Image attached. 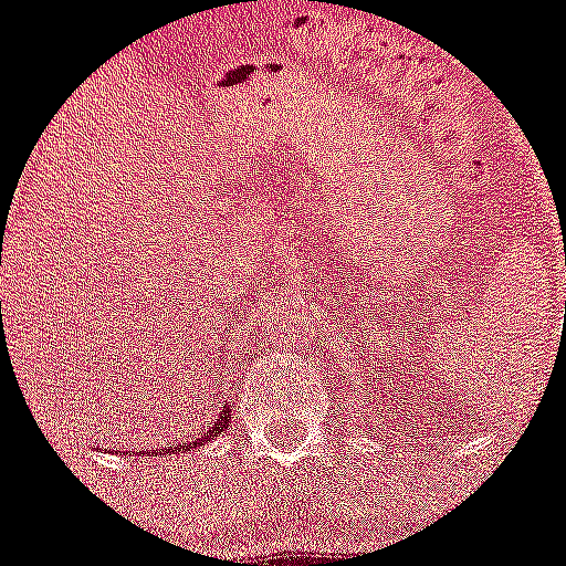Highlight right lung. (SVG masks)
<instances>
[{"mask_svg": "<svg viewBox=\"0 0 566 566\" xmlns=\"http://www.w3.org/2000/svg\"><path fill=\"white\" fill-rule=\"evenodd\" d=\"M229 424H232V411H229V408H227V411L218 413V419H214V422H209V424H207V431H203L201 437L195 439V442H184V444H178V448H172V444H169V448H164V451H167V453L189 451V448H192V444H195V448H198V444L209 442V439H214V437H218V433L227 431Z\"/></svg>", "mask_w": 566, "mask_h": 566, "instance_id": "obj_1", "label": "right lung"}]
</instances>
